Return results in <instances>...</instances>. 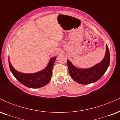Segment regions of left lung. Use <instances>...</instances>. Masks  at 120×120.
Instances as JSON below:
<instances>
[{
    "label": "left lung",
    "mask_w": 120,
    "mask_h": 120,
    "mask_svg": "<svg viewBox=\"0 0 120 120\" xmlns=\"http://www.w3.org/2000/svg\"><path fill=\"white\" fill-rule=\"evenodd\" d=\"M110 63V55L108 46L104 58L100 63L89 68H79L75 67L67 59V65L71 78L79 84L88 85L98 81L105 73Z\"/></svg>",
    "instance_id": "left-lung-1"
}]
</instances>
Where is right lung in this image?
<instances>
[{"instance_id": "1", "label": "right lung", "mask_w": 120, "mask_h": 120, "mask_svg": "<svg viewBox=\"0 0 120 120\" xmlns=\"http://www.w3.org/2000/svg\"><path fill=\"white\" fill-rule=\"evenodd\" d=\"M56 56L52 57L45 69L34 73H24L17 71L13 68L9 57V65L12 73L21 83L29 88L37 89L46 86L51 80L52 71Z\"/></svg>"}]
</instances>
